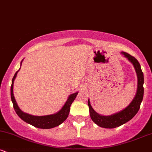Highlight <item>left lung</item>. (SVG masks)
<instances>
[{"mask_svg": "<svg viewBox=\"0 0 152 152\" xmlns=\"http://www.w3.org/2000/svg\"><path fill=\"white\" fill-rule=\"evenodd\" d=\"M121 53L129 59L130 62L133 64L135 68L136 72L137 74L138 78V87L136 96L134 97L132 103L126 109L116 114L111 116H102L97 114L91 106L89 100L88 101V105L89 107L90 116L92 121L95 122L97 125L101 127L107 129H113L121 126L124 124L126 123L137 114L140 108L141 103L142 102L144 96V74L141 69V66L138 61L130 54L126 52H121Z\"/></svg>", "mask_w": 152, "mask_h": 152, "instance_id": "left-lung-1", "label": "left lung"}]
</instances>
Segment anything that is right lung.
<instances>
[{"label": "right lung", "instance_id": "obj_1", "mask_svg": "<svg viewBox=\"0 0 152 152\" xmlns=\"http://www.w3.org/2000/svg\"><path fill=\"white\" fill-rule=\"evenodd\" d=\"M18 71H16L13 79H12V84L11 87H10V96H11V101L13 102V108H14L15 112L18 114L19 117L21 118L22 120H23L24 121H26V123L30 124L32 126L40 129H51L62 124L69 116V111H70V106L74 101V99H76L78 92L71 94L69 96L66 104L63 106L62 109L56 114L43 116H36L26 114L19 109L18 105H17V103L15 102L14 96H13V81H14L15 78L16 77Z\"/></svg>", "mask_w": 152, "mask_h": 152}]
</instances>
